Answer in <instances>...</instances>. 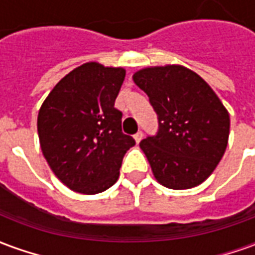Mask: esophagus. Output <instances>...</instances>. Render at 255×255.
Instances as JSON below:
<instances>
[{"mask_svg":"<svg viewBox=\"0 0 255 255\" xmlns=\"http://www.w3.org/2000/svg\"><path fill=\"white\" fill-rule=\"evenodd\" d=\"M142 138H143V132H142V131H138V132L133 135V139H135L136 143H139V142L142 140Z\"/></svg>","mask_w":255,"mask_h":255,"instance_id":"1","label":"esophagus"}]
</instances>
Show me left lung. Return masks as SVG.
Masks as SVG:
<instances>
[{
  "label": "left lung",
  "mask_w": 255,
  "mask_h": 255,
  "mask_svg": "<svg viewBox=\"0 0 255 255\" xmlns=\"http://www.w3.org/2000/svg\"><path fill=\"white\" fill-rule=\"evenodd\" d=\"M132 79L158 116L157 133L139 143L157 182L173 190L199 186L228 144L225 106L199 75L182 65L143 68Z\"/></svg>",
  "instance_id": "1"
}]
</instances>
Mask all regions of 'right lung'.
Segmentation results:
<instances>
[{
  "label": "right lung",
  "mask_w": 255,
  "mask_h": 255,
  "mask_svg": "<svg viewBox=\"0 0 255 255\" xmlns=\"http://www.w3.org/2000/svg\"><path fill=\"white\" fill-rule=\"evenodd\" d=\"M124 78V68L86 63L65 75L39 109L42 153L73 191L91 195L112 187L135 144L123 133V113L115 108Z\"/></svg>",
  "instance_id": "1"
}]
</instances>
